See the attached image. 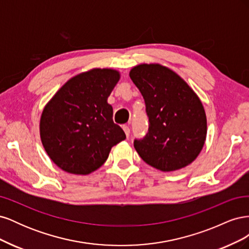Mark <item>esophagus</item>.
Wrapping results in <instances>:
<instances>
[{
  "label": "esophagus",
  "instance_id": "obj_1",
  "mask_svg": "<svg viewBox=\"0 0 249 249\" xmlns=\"http://www.w3.org/2000/svg\"><path fill=\"white\" fill-rule=\"evenodd\" d=\"M123 129H124V133H125V136L126 137H129L130 136V127H129V125H123Z\"/></svg>",
  "mask_w": 249,
  "mask_h": 249
}]
</instances>
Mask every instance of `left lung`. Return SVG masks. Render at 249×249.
<instances>
[{
    "label": "left lung",
    "mask_w": 249,
    "mask_h": 249,
    "mask_svg": "<svg viewBox=\"0 0 249 249\" xmlns=\"http://www.w3.org/2000/svg\"><path fill=\"white\" fill-rule=\"evenodd\" d=\"M130 78L144 99L149 122L148 133L134 141L141 159L162 171L191 164L207 137L199 97L178 73L158 63L133 67Z\"/></svg>",
    "instance_id": "left-lung-1"
}]
</instances>
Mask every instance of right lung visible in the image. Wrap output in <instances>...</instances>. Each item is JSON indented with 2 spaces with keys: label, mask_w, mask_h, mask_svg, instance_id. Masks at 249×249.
<instances>
[{
  "label": "right lung",
  "mask_w": 249,
  "mask_h": 249,
  "mask_svg": "<svg viewBox=\"0 0 249 249\" xmlns=\"http://www.w3.org/2000/svg\"><path fill=\"white\" fill-rule=\"evenodd\" d=\"M119 71L93 69L72 77L46 105L40 138L50 159L72 175L86 176L106 162L112 146L125 139L113 122L107 100Z\"/></svg>",
  "instance_id": "1"
}]
</instances>
